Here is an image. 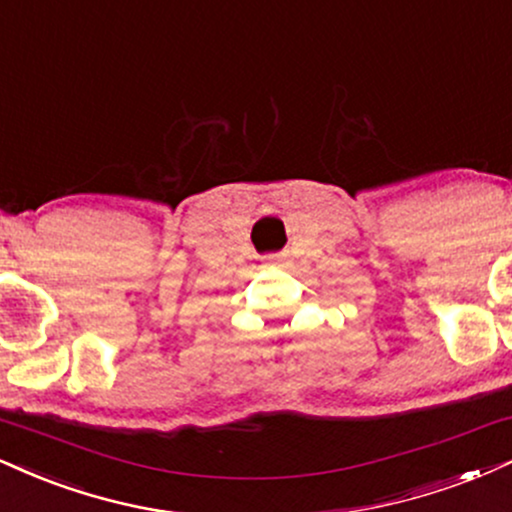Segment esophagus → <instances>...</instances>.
<instances>
[{
    "label": "esophagus",
    "mask_w": 512,
    "mask_h": 512,
    "mask_svg": "<svg viewBox=\"0 0 512 512\" xmlns=\"http://www.w3.org/2000/svg\"><path fill=\"white\" fill-rule=\"evenodd\" d=\"M274 264V267H281V269H288L291 267V255L288 252H279V255H274L272 260H269Z\"/></svg>",
    "instance_id": "1"
}]
</instances>
